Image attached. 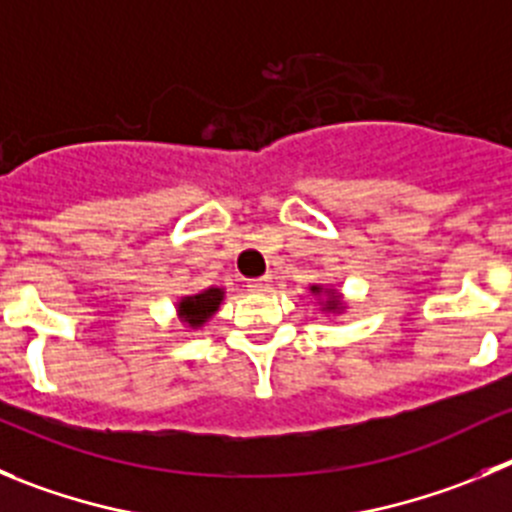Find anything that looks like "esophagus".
I'll return each instance as SVG.
<instances>
[{"label": "esophagus", "mask_w": 512, "mask_h": 512, "mask_svg": "<svg viewBox=\"0 0 512 512\" xmlns=\"http://www.w3.org/2000/svg\"><path fill=\"white\" fill-rule=\"evenodd\" d=\"M272 285V278L270 275H265V278H255V280H247V290H252V293H262V290H267Z\"/></svg>", "instance_id": "34e87169"}]
</instances>
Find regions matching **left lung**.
I'll return each instance as SVG.
<instances>
[{
  "label": "left lung",
  "instance_id": "obj_1",
  "mask_svg": "<svg viewBox=\"0 0 512 512\" xmlns=\"http://www.w3.org/2000/svg\"><path fill=\"white\" fill-rule=\"evenodd\" d=\"M310 293H313V295H328V298H326V308H323V310H328V313H338V310H343L341 295L333 293V290L321 288V285H310Z\"/></svg>",
  "mask_w": 512,
  "mask_h": 512
}]
</instances>
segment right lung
I'll return each instance as SVG.
<instances>
[{"label":"right lung","mask_w":512,"mask_h":512,"mask_svg":"<svg viewBox=\"0 0 512 512\" xmlns=\"http://www.w3.org/2000/svg\"><path fill=\"white\" fill-rule=\"evenodd\" d=\"M224 300L222 288H207L197 295H186V298L179 300V318L189 328H199L212 318L219 310V303Z\"/></svg>","instance_id":"right-lung-1"}]
</instances>
